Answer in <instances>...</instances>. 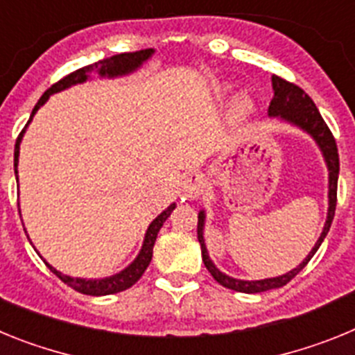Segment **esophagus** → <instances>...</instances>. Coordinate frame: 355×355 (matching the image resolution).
Returning a JSON list of instances; mask_svg holds the SVG:
<instances>
[{"label":"esophagus","mask_w":355,"mask_h":355,"mask_svg":"<svg viewBox=\"0 0 355 355\" xmlns=\"http://www.w3.org/2000/svg\"><path fill=\"white\" fill-rule=\"evenodd\" d=\"M202 178L199 174H190L187 180L183 181V192L187 193L188 197H197L200 192H202Z\"/></svg>","instance_id":"1"}]
</instances>
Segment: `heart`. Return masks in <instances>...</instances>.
<instances>
[{"instance_id":"heart-1","label":"heart","mask_w":355,"mask_h":355,"mask_svg":"<svg viewBox=\"0 0 355 355\" xmlns=\"http://www.w3.org/2000/svg\"><path fill=\"white\" fill-rule=\"evenodd\" d=\"M238 108L240 110L249 108V99H240V101H238Z\"/></svg>"}]
</instances>
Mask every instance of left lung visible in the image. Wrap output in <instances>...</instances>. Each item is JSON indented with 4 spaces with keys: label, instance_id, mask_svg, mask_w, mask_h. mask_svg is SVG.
<instances>
[{
    "label": "left lung",
    "instance_id": "1",
    "mask_svg": "<svg viewBox=\"0 0 355 355\" xmlns=\"http://www.w3.org/2000/svg\"><path fill=\"white\" fill-rule=\"evenodd\" d=\"M272 87H274V97H272L270 106H268V115L270 117H281L284 121L291 122L295 126L302 128L304 131L311 135L316 144L320 146L324 158L327 162L329 167V213L327 220H325L324 231L320 234L318 241L315 243L313 250L307 254V258L300 263L297 268L290 270L288 274L279 275V277L272 279H263V281H240V279H233L229 275L222 274L218 268L211 263L208 256V250L205 245V236H202V227H205V211L199 213V222H197V238H199L200 250H202V261L205 266L208 268L209 274L213 275L216 283L222 286L229 288V290L241 291V293H261V291L274 290V288H281L288 284L295 275L302 270L304 266L309 263V259L315 256L318 247L322 245L324 238L327 236L329 227L334 218V211H336V200H338V174H340V156H338V147L336 140L332 137L331 130L325 124V121L320 115L318 108L313 103V99L300 89L299 85L290 83L281 76H272Z\"/></svg>",
    "mask_w": 355,
    "mask_h": 355
}]
</instances>
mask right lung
<instances>
[{
	"label": "right lung",
	"instance_id": "1",
	"mask_svg": "<svg viewBox=\"0 0 355 355\" xmlns=\"http://www.w3.org/2000/svg\"><path fill=\"white\" fill-rule=\"evenodd\" d=\"M150 55H153V49H140V51H133V53H121V55H114V56H110V58H103V60L96 62V64L85 65V67L71 72V74H67L65 78H62L60 81H56L55 85H51V87H49V89L42 94V97H40L39 103H37L35 108H33V112H31L30 121L33 119V115H35L37 110H39L44 103L48 101V97L51 96V94L60 92V90L71 87V85L83 83V81L89 78V72L94 71V69H96V71L99 72L101 76H121V74H128V72H131V71H135L137 67H140V65H142ZM30 121H28V124H30ZM26 126H24V130H26ZM24 130L19 133L17 140H15V149H14L15 174H17L19 144H21V139H23ZM174 208H175V205H171L167 209H165V211L162 213V215H158L155 220L150 222L149 229H147V233H146V240H144L142 250H140V254L137 256V259H135V261L131 263L128 268H124L121 274H115V275H112V277H106V279H97V281H92V279H89V281H87V279L69 277V275L60 274V272L55 270V268H53L49 263H46V261L44 263L49 266V270H51L56 277L60 279V281H64L67 286H71L72 290L80 291V293H83V295H94V297H99V295H112V293H119V291L128 290V288L133 286V284L137 283L140 277H142V274L146 272L147 266H149L150 258H153V247H155L158 231L162 229L163 222L167 220L168 216H171L172 209Z\"/></svg>",
	"mask_w": 355,
	"mask_h": 355
}]
</instances>
